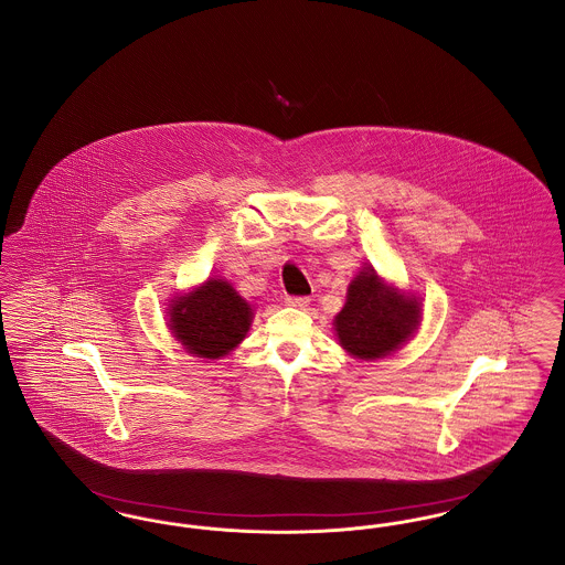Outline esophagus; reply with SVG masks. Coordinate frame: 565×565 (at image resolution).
Masks as SVG:
<instances>
[{
  "instance_id": "esophagus-1",
  "label": "esophagus",
  "mask_w": 565,
  "mask_h": 565,
  "mask_svg": "<svg viewBox=\"0 0 565 565\" xmlns=\"http://www.w3.org/2000/svg\"><path fill=\"white\" fill-rule=\"evenodd\" d=\"M286 302H288L290 307H297V309H305V307L309 305V299H307V297H286Z\"/></svg>"
}]
</instances>
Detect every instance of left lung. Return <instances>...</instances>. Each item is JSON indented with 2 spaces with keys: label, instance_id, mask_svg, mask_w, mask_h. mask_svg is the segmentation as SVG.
I'll return each instance as SVG.
<instances>
[{
  "label": "left lung",
  "instance_id": "1",
  "mask_svg": "<svg viewBox=\"0 0 565 565\" xmlns=\"http://www.w3.org/2000/svg\"><path fill=\"white\" fill-rule=\"evenodd\" d=\"M416 324L418 300L388 288L369 266L352 279L345 307L334 318L341 345L365 361L395 352Z\"/></svg>",
  "mask_w": 565,
  "mask_h": 565
}]
</instances>
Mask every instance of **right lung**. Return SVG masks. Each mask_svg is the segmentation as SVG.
I'll list each match as a JSON object with an SVG mask.
<instances>
[{"label":"right lung","instance_id":"1","mask_svg":"<svg viewBox=\"0 0 565 565\" xmlns=\"http://www.w3.org/2000/svg\"><path fill=\"white\" fill-rule=\"evenodd\" d=\"M252 322V309L222 279L179 297L170 309V329L190 354L220 359L236 348Z\"/></svg>","mask_w":565,"mask_h":565}]
</instances>
